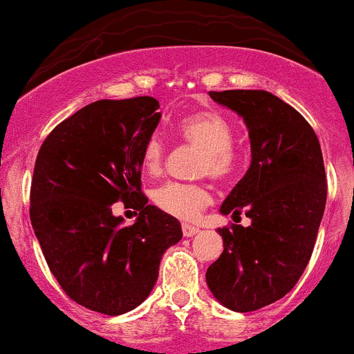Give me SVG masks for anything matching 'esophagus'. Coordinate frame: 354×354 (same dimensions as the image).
<instances>
[{
  "mask_svg": "<svg viewBox=\"0 0 354 354\" xmlns=\"http://www.w3.org/2000/svg\"><path fill=\"white\" fill-rule=\"evenodd\" d=\"M201 231L198 227H195V225H192V223H183V234L184 236H195L197 232Z\"/></svg>",
  "mask_w": 354,
  "mask_h": 354,
  "instance_id": "1",
  "label": "esophagus"
}]
</instances>
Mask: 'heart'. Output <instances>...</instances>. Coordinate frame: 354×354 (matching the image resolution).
Returning a JSON list of instances; mask_svg holds the SVG:
<instances>
[{"label": "heart", "instance_id": "obj_1", "mask_svg": "<svg viewBox=\"0 0 354 354\" xmlns=\"http://www.w3.org/2000/svg\"><path fill=\"white\" fill-rule=\"evenodd\" d=\"M175 134L184 143L202 150L198 174L216 180H227L238 171L240 152L232 145L234 131L227 118L216 111H195L175 123ZM165 165V143L159 136H150L141 148V170L148 177L161 174ZM156 207L177 218H193L209 204V189L204 184L166 183L153 189Z\"/></svg>", "mask_w": 354, "mask_h": 354}]
</instances>
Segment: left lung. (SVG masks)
<instances>
[{
  "mask_svg": "<svg viewBox=\"0 0 354 354\" xmlns=\"http://www.w3.org/2000/svg\"><path fill=\"white\" fill-rule=\"evenodd\" d=\"M249 129L250 161L220 213L250 218L249 227H220L223 252L209 265L211 294L232 312L276 303L303 276L326 207L324 161L315 131L268 91H209Z\"/></svg>",
  "mask_w": 354,
  "mask_h": 354,
  "instance_id": "8db88e82",
  "label": "left lung"
}]
</instances>
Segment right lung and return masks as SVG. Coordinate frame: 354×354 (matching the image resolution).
<instances>
[{
	"mask_svg": "<svg viewBox=\"0 0 354 354\" xmlns=\"http://www.w3.org/2000/svg\"><path fill=\"white\" fill-rule=\"evenodd\" d=\"M152 96L98 100L69 116L41 145L30 189V220L51 274L69 299L122 315L150 295L179 220L147 204L141 148L161 113ZM114 201L140 211L132 226Z\"/></svg>",
	"mask_w": 354,
	"mask_h": 354,
	"instance_id": "right-lung-1",
	"label": "right lung"
}]
</instances>
